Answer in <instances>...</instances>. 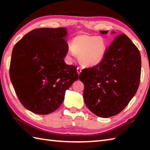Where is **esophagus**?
I'll use <instances>...</instances> for the list:
<instances>
[{
  "label": "esophagus",
  "mask_w": 150,
  "mask_h": 150,
  "mask_svg": "<svg viewBox=\"0 0 150 150\" xmlns=\"http://www.w3.org/2000/svg\"><path fill=\"white\" fill-rule=\"evenodd\" d=\"M77 73H78V75H79L80 73H81V69L80 67H77Z\"/></svg>",
  "instance_id": "obj_1"
}]
</instances>
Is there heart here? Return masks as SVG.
Here are the masks:
<instances>
[{
	"instance_id": "1",
	"label": "heart",
	"mask_w": 150,
	"mask_h": 150,
	"mask_svg": "<svg viewBox=\"0 0 150 150\" xmlns=\"http://www.w3.org/2000/svg\"><path fill=\"white\" fill-rule=\"evenodd\" d=\"M108 50V42L102 35L80 34L71 40L67 57L72 60L75 55L81 65L94 67L103 62Z\"/></svg>"
}]
</instances>
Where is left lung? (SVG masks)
Instances as JSON below:
<instances>
[{
  "label": "left lung",
  "instance_id": "1",
  "mask_svg": "<svg viewBox=\"0 0 150 150\" xmlns=\"http://www.w3.org/2000/svg\"><path fill=\"white\" fill-rule=\"evenodd\" d=\"M108 32L101 30L100 33ZM140 75L141 55L138 47L126 35H117L108 48L105 59L80 73L85 105L100 117L118 115L135 95Z\"/></svg>",
  "mask_w": 150,
  "mask_h": 150
}]
</instances>
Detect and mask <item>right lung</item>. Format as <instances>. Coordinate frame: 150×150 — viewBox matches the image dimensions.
<instances>
[{"label": "right lung", "instance_id": "right-lung-1", "mask_svg": "<svg viewBox=\"0 0 150 150\" xmlns=\"http://www.w3.org/2000/svg\"><path fill=\"white\" fill-rule=\"evenodd\" d=\"M65 28L33 30L12 50L10 77L20 103L38 115H47L59 107L65 91L79 76L77 67L64 58L68 44Z\"/></svg>", "mask_w": 150, "mask_h": 150}]
</instances>
